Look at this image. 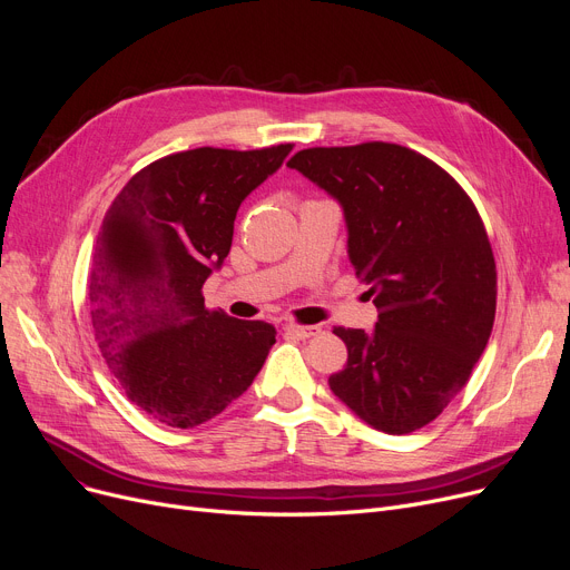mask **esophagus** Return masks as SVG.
<instances>
[{
    "label": "esophagus",
    "mask_w": 570,
    "mask_h": 570,
    "mask_svg": "<svg viewBox=\"0 0 570 570\" xmlns=\"http://www.w3.org/2000/svg\"><path fill=\"white\" fill-rule=\"evenodd\" d=\"M284 333L291 335V337H297V340H309V337H316L321 333V325H295V323H288L284 327Z\"/></svg>",
    "instance_id": "1"
}]
</instances>
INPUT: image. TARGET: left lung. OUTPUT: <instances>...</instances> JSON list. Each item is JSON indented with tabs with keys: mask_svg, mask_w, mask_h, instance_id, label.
I'll list each match as a JSON object with an SVG mask.
<instances>
[{
	"mask_svg": "<svg viewBox=\"0 0 570 570\" xmlns=\"http://www.w3.org/2000/svg\"><path fill=\"white\" fill-rule=\"evenodd\" d=\"M333 196L355 275L379 309L372 331L335 327L348 348L331 391L370 428L409 434L469 381L497 309V265L464 189L395 142L301 149L288 164Z\"/></svg>",
	"mask_w": 570,
	"mask_h": 570,
	"instance_id": "obj_1",
	"label": "left lung"
}]
</instances>
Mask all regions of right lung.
Here are the masks:
<instances>
[{"label":"right lung","instance_id":"1","mask_svg":"<svg viewBox=\"0 0 570 570\" xmlns=\"http://www.w3.org/2000/svg\"><path fill=\"white\" fill-rule=\"evenodd\" d=\"M291 149H187L145 166L108 207L87 286L95 337L127 397L161 425L222 413L277 342L269 323L205 309L200 288L230 252L237 207Z\"/></svg>","mask_w":570,"mask_h":570}]
</instances>
